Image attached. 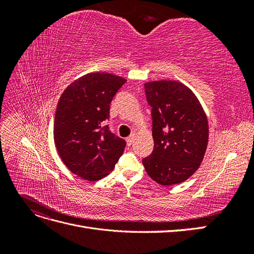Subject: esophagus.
<instances>
[{
  "label": "esophagus",
  "instance_id": "esophagus-1",
  "mask_svg": "<svg viewBox=\"0 0 254 254\" xmlns=\"http://www.w3.org/2000/svg\"><path fill=\"white\" fill-rule=\"evenodd\" d=\"M133 141H134V136H133V135H130V136H128L127 139H126V142H127V144H128L129 146L132 145Z\"/></svg>",
  "mask_w": 254,
  "mask_h": 254
}]
</instances>
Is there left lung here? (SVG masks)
I'll return each mask as SVG.
<instances>
[{
    "mask_svg": "<svg viewBox=\"0 0 254 254\" xmlns=\"http://www.w3.org/2000/svg\"><path fill=\"white\" fill-rule=\"evenodd\" d=\"M151 107L153 150L142 160L146 173L161 186L186 181L202 162L209 141L206 115L198 98L176 80L144 84Z\"/></svg>",
    "mask_w": 254,
    "mask_h": 254,
    "instance_id": "left-lung-1",
    "label": "left lung"
}]
</instances>
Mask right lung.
Here are the masks:
<instances>
[{
  "instance_id": "1",
  "label": "right lung",
  "mask_w": 254,
  "mask_h": 254,
  "mask_svg": "<svg viewBox=\"0 0 254 254\" xmlns=\"http://www.w3.org/2000/svg\"><path fill=\"white\" fill-rule=\"evenodd\" d=\"M126 79L108 73H90L75 80L61 95L54 123V140L61 160L75 175L96 181L108 175L124 152L126 142L103 123L110 104Z\"/></svg>"
}]
</instances>
